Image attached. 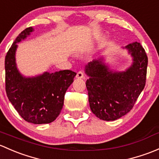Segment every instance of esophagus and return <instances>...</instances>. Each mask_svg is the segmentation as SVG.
I'll return each mask as SVG.
<instances>
[{
	"mask_svg": "<svg viewBox=\"0 0 159 159\" xmlns=\"http://www.w3.org/2000/svg\"><path fill=\"white\" fill-rule=\"evenodd\" d=\"M84 74L82 71H79L76 73V78H78V79H84Z\"/></svg>",
	"mask_w": 159,
	"mask_h": 159,
	"instance_id": "obj_1",
	"label": "esophagus"
}]
</instances>
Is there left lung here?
Listing matches in <instances>:
<instances>
[{
	"label": "left lung",
	"mask_w": 159,
	"mask_h": 159,
	"mask_svg": "<svg viewBox=\"0 0 159 159\" xmlns=\"http://www.w3.org/2000/svg\"><path fill=\"white\" fill-rule=\"evenodd\" d=\"M133 57L132 66L124 72H113L95 60L86 66L89 76L86 86L89 106L96 117L113 121L127 114L133 108L146 81L148 57L140 43L125 47Z\"/></svg>",
	"instance_id": "8db88e82"
}]
</instances>
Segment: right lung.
I'll return each instance as SVG.
<instances>
[{"label": "right lung", "instance_id": "1", "mask_svg": "<svg viewBox=\"0 0 159 159\" xmlns=\"http://www.w3.org/2000/svg\"><path fill=\"white\" fill-rule=\"evenodd\" d=\"M33 31L23 30L11 45L5 57V89L10 102L27 122L46 124L53 122L60 115L64 96L76 75L69 70L44 73L35 77H24L16 66L17 43Z\"/></svg>", "mask_w": 159, "mask_h": 159}]
</instances>
